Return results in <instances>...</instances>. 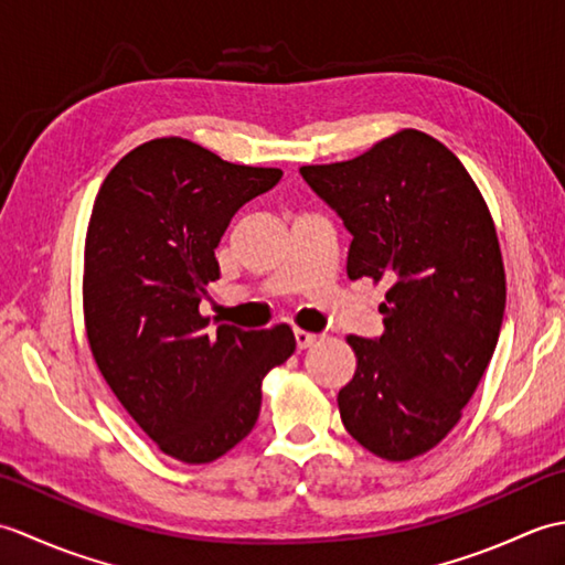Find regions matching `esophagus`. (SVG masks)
Returning a JSON list of instances; mask_svg holds the SVG:
<instances>
[{
  "label": "esophagus",
  "instance_id": "obj_1",
  "mask_svg": "<svg viewBox=\"0 0 565 565\" xmlns=\"http://www.w3.org/2000/svg\"><path fill=\"white\" fill-rule=\"evenodd\" d=\"M294 334H296L298 350H308V347H313L318 342V334L308 332V330H294Z\"/></svg>",
  "mask_w": 565,
  "mask_h": 565
}]
</instances>
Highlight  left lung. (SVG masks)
Listing matches in <instances>:
<instances>
[{"instance_id":"1","label":"left lung","mask_w":565,"mask_h":565,"mask_svg":"<svg viewBox=\"0 0 565 565\" xmlns=\"http://www.w3.org/2000/svg\"><path fill=\"white\" fill-rule=\"evenodd\" d=\"M301 174L352 233L347 276L391 284L381 338H347L356 371L338 395L342 423L381 459H415L459 423L495 352L505 267L493 215L459 158L415 128Z\"/></svg>"}]
</instances>
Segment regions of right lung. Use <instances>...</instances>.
<instances>
[{"mask_svg":"<svg viewBox=\"0 0 565 565\" xmlns=\"http://www.w3.org/2000/svg\"><path fill=\"white\" fill-rule=\"evenodd\" d=\"M184 138H154L106 174L84 243V328L102 376L160 451L209 463L255 427L262 379L296 350L289 326L209 328L215 247L239 206L281 179Z\"/></svg>","mask_w":565,"mask_h":565,"instance_id":"1","label":"right lung"}]
</instances>
